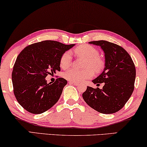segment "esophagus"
Returning a JSON list of instances; mask_svg holds the SVG:
<instances>
[{
    "label": "esophagus",
    "instance_id": "1",
    "mask_svg": "<svg viewBox=\"0 0 147 147\" xmlns=\"http://www.w3.org/2000/svg\"><path fill=\"white\" fill-rule=\"evenodd\" d=\"M69 83L70 84H73V85H74V86H78V82H72V81H69Z\"/></svg>",
    "mask_w": 147,
    "mask_h": 147
}]
</instances>
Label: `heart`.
I'll list each match as a JSON object with an SVG mask.
<instances>
[{
	"mask_svg": "<svg viewBox=\"0 0 147 147\" xmlns=\"http://www.w3.org/2000/svg\"><path fill=\"white\" fill-rule=\"evenodd\" d=\"M74 52L78 55L86 58V66L84 69H77L71 68L65 72L63 76L65 79L72 82H78L91 78L94 74L93 69L95 71H99L103 67V62L99 55V52L91 45H83L76 47ZM72 61L71 53L66 51L63 54L60 59V66L62 69H67L71 65Z\"/></svg>",
	"mask_w": 147,
	"mask_h": 147,
	"instance_id": "heart-1",
	"label": "heart"
}]
</instances>
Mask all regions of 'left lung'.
Segmentation results:
<instances>
[{"instance_id": "8db88e82", "label": "left lung", "mask_w": 147, "mask_h": 147, "mask_svg": "<svg viewBox=\"0 0 147 147\" xmlns=\"http://www.w3.org/2000/svg\"><path fill=\"white\" fill-rule=\"evenodd\" d=\"M100 46L104 53L105 67L92 80L104 83L102 89L87 86L82 94L86 104L98 112L110 114L120 110L132 94L136 70L129 53L121 46L104 40L89 42Z\"/></svg>"}]
</instances>
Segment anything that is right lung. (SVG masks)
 <instances>
[{
    "mask_svg": "<svg viewBox=\"0 0 147 147\" xmlns=\"http://www.w3.org/2000/svg\"><path fill=\"white\" fill-rule=\"evenodd\" d=\"M74 45L46 40L27 46L18 55L13 67L12 84L17 101L26 110L39 114L58 102L67 81L59 78L47 84L45 78L60 71L61 56Z\"/></svg>",
    "mask_w": 147,
    "mask_h": 147,
    "instance_id": "1",
    "label": "right lung"
}]
</instances>
